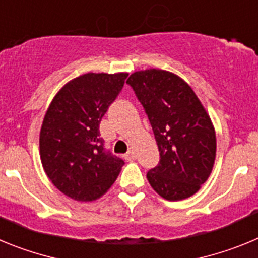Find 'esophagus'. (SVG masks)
Instances as JSON below:
<instances>
[{
    "mask_svg": "<svg viewBox=\"0 0 258 258\" xmlns=\"http://www.w3.org/2000/svg\"><path fill=\"white\" fill-rule=\"evenodd\" d=\"M136 157H137L136 151H134L133 149L129 150V151L126 152V155H125V159H126L127 161H133V160H136Z\"/></svg>",
    "mask_w": 258,
    "mask_h": 258,
    "instance_id": "1",
    "label": "esophagus"
}]
</instances>
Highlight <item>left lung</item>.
Returning <instances> with one entry per match:
<instances>
[{"label":"left lung","instance_id":"1","mask_svg":"<svg viewBox=\"0 0 258 258\" xmlns=\"http://www.w3.org/2000/svg\"><path fill=\"white\" fill-rule=\"evenodd\" d=\"M149 116L160 161L147 173L151 187L170 202L192 197L211 175L216 132L191 86L169 71H137L126 81Z\"/></svg>","mask_w":258,"mask_h":258}]
</instances>
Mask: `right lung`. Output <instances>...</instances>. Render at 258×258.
Here are the masks:
<instances>
[{
	"instance_id": "right-lung-1",
	"label": "right lung",
	"mask_w": 258,
	"mask_h": 258,
	"mask_svg": "<svg viewBox=\"0 0 258 258\" xmlns=\"http://www.w3.org/2000/svg\"><path fill=\"white\" fill-rule=\"evenodd\" d=\"M126 77V72L81 75L56 93L45 113L41 163L52 184L71 199H99L124 165L120 157L104 150L99 124Z\"/></svg>"
}]
</instances>
